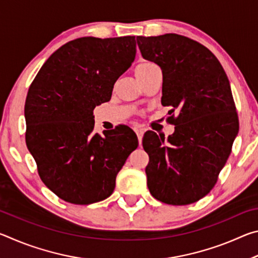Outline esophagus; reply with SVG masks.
<instances>
[{"label": "esophagus", "mask_w": 258, "mask_h": 258, "mask_svg": "<svg viewBox=\"0 0 258 258\" xmlns=\"http://www.w3.org/2000/svg\"><path fill=\"white\" fill-rule=\"evenodd\" d=\"M135 133H137V135H138L139 143H140V145H141L142 138H143V133H145V130L141 128V127H137V128H135Z\"/></svg>", "instance_id": "esophagus-1"}]
</instances>
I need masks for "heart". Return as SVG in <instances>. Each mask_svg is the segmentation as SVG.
<instances>
[{"instance_id": "b5f03b06", "label": "heart", "mask_w": 258, "mask_h": 258, "mask_svg": "<svg viewBox=\"0 0 258 258\" xmlns=\"http://www.w3.org/2000/svg\"><path fill=\"white\" fill-rule=\"evenodd\" d=\"M152 67H156V64L152 63V62H149V61H145V62H141L140 64H138L137 68H135V75L149 71V69L152 68Z\"/></svg>"}]
</instances>
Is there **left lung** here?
<instances>
[{"mask_svg":"<svg viewBox=\"0 0 258 258\" xmlns=\"http://www.w3.org/2000/svg\"><path fill=\"white\" fill-rule=\"evenodd\" d=\"M137 41L143 58L163 72L161 104L172 107L167 121L175 126L167 140L152 131L143 137L148 187L161 203L194 204L216 184L238 134L230 82L216 56L197 41L178 34Z\"/></svg>","mask_w":258,"mask_h":258,"instance_id":"obj_1","label":"left lung"}]
</instances>
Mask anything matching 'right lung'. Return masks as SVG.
Wrapping results in <instances>:
<instances>
[{
	"label": "right lung",
	"instance_id": "1",
	"mask_svg": "<svg viewBox=\"0 0 258 258\" xmlns=\"http://www.w3.org/2000/svg\"><path fill=\"white\" fill-rule=\"evenodd\" d=\"M135 52V36L77 38L53 52L29 86L26 145L43 183L64 202L89 205L108 198L138 148L126 125L102 135L93 131L94 108L110 100Z\"/></svg>",
	"mask_w": 258,
	"mask_h": 258
}]
</instances>
